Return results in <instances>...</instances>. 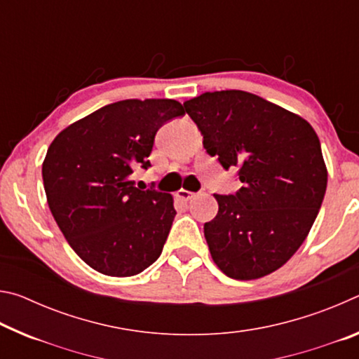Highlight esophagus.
Wrapping results in <instances>:
<instances>
[{"label":"esophagus","mask_w":359,"mask_h":359,"mask_svg":"<svg viewBox=\"0 0 359 359\" xmlns=\"http://www.w3.org/2000/svg\"><path fill=\"white\" fill-rule=\"evenodd\" d=\"M194 196H196V193H191V191H188V190H179L177 191V198L182 199V201H185V203L191 201Z\"/></svg>","instance_id":"obj_1"}]
</instances>
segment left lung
<instances>
[{"mask_svg":"<svg viewBox=\"0 0 359 359\" xmlns=\"http://www.w3.org/2000/svg\"><path fill=\"white\" fill-rule=\"evenodd\" d=\"M203 145L242 187L214 194L218 214L204 223L212 259L236 280L277 271L306 241L323 203L327 169L307 120L242 90L208 92L184 102Z\"/></svg>","mask_w":359,"mask_h":359,"instance_id":"8db88e82","label":"left lung"}]
</instances>
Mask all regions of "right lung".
I'll use <instances>...</instances> for the list:
<instances>
[{"mask_svg":"<svg viewBox=\"0 0 359 359\" xmlns=\"http://www.w3.org/2000/svg\"><path fill=\"white\" fill-rule=\"evenodd\" d=\"M185 114L175 100H123L71 123L42 163L47 204L72 250L95 271L131 277L155 263L172 226L169 193L141 190L155 135Z\"/></svg>","mask_w":359,"mask_h":359,"instance_id":"1","label":"right lung"}]
</instances>
